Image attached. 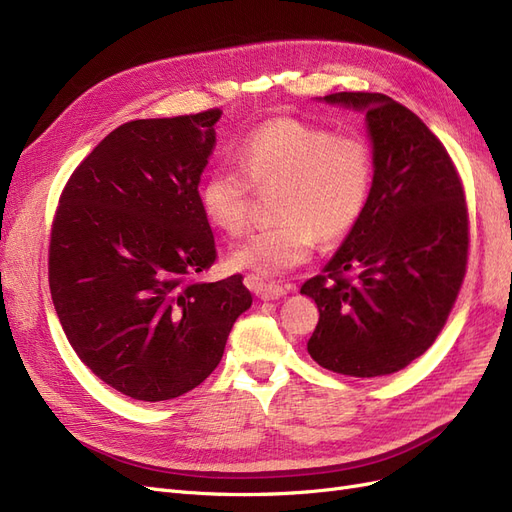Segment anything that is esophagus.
<instances>
[{
  "label": "esophagus",
  "instance_id": "1",
  "mask_svg": "<svg viewBox=\"0 0 512 512\" xmlns=\"http://www.w3.org/2000/svg\"><path fill=\"white\" fill-rule=\"evenodd\" d=\"M245 282H247V286H250L252 292H256V297H260L262 301L280 299V297H284V294L290 290V286L265 282V280H260V277H256V275H250Z\"/></svg>",
  "mask_w": 512,
  "mask_h": 512
}]
</instances>
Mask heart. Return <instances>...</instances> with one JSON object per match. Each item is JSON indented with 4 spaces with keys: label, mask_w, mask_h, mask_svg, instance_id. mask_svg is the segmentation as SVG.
<instances>
[{
    "label": "heart",
    "mask_w": 512,
    "mask_h": 512,
    "mask_svg": "<svg viewBox=\"0 0 512 512\" xmlns=\"http://www.w3.org/2000/svg\"><path fill=\"white\" fill-rule=\"evenodd\" d=\"M237 166L211 168L198 198L207 220L241 237L250 226L254 190L280 188L275 226L241 243L239 269L277 277L303 265L318 237L337 241L359 224L374 185V151L361 134H335L292 117L260 123L235 149Z\"/></svg>",
    "instance_id": "1"
}]
</instances>
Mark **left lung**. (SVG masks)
Segmentation results:
<instances>
[{
    "mask_svg": "<svg viewBox=\"0 0 512 512\" xmlns=\"http://www.w3.org/2000/svg\"><path fill=\"white\" fill-rule=\"evenodd\" d=\"M324 100L367 113L374 185L339 252L301 286L320 312L307 352L335 374L389 376L436 342L457 301L470 250L466 190L440 138L404 104L365 91Z\"/></svg>",
    "mask_w": 512,
    "mask_h": 512,
    "instance_id": "8db88e82",
    "label": "left lung"
}]
</instances>
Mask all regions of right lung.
I'll list each match as a JSON object with an SVG mask.
<instances>
[{"instance_id":"add662e5","label":"right lung","mask_w":512,"mask_h":512,"mask_svg":"<svg viewBox=\"0 0 512 512\" xmlns=\"http://www.w3.org/2000/svg\"><path fill=\"white\" fill-rule=\"evenodd\" d=\"M220 117L209 108L123 123L59 196L49 243L55 312L79 359L132 399L196 389L252 305L241 275L196 280L218 258L198 183Z\"/></svg>"}]
</instances>
